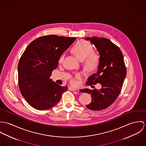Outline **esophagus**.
<instances>
[{"label": "esophagus", "instance_id": "obj_1", "mask_svg": "<svg viewBox=\"0 0 146 146\" xmlns=\"http://www.w3.org/2000/svg\"><path fill=\"white\" fill-rule=\"evenodd\" d=\"M69 90H71V91H76V90H77L76 88H72V87H69Z\"/></svg>", "mask_w": 146, "mask_h": 146}]
</instances>
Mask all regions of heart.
Instances as JSON below:
<instances>
[{"label": "heart", "instance_id": "b5f03b06", "mask_svg": "<svg viewBox=\"0 0 146 146\" xmlns=\"http://www.w3.org/2000/svg\"><path fill=\"white\" fill-rule=\"evenodd\" d=\"M72 52L80 61H83L84 68L90 73H94L98 70L100 65V57L95 52V49L92 44L86 41L82 40L77 42L71 48ZM64 59V55L62 54L59 58V63H62ZM82 75L76 74L72 77L69 80L70 83L76 86L79 83Z\"/></svg>", "mask_w": 146, "mask_h": 146}]
</instances>
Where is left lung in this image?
Masks as SVG:
<instances>
[{
    "label": "left lung",
    "instance_id": "1",
    "mask_svg": "<svg viewBox=\"0 0 146 146\" xmlns=\"http://www.w3.org/2000/svg\"><path fill=\"white\" fill-rule=\"evenodd\" d=\"M90 40L97 48L100 55V65L97 73L88 78V86L100 83V90H81V92L90 94L91 103L86 105L90 110L100 111L111 105L119 96L127 74L123 55L119 48L110 40L104 37L85 38Z\"/></svg>",
    "mask_w": 146,
    "mask_h": 146
}]
</instances>
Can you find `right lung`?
Listing matches in <instances>:
<instances>
[{
  "label": "right lung",
  "mask_w": 146,
  "mask_h": 146,
  "mask_svg": "<svg viewBox=\"0 0 146 146\" xmlns=\"http://www.w3.org/2000/svg\"><path fill=\"white\" fill-rule=\"evenodd\" d=\"M76 39L54 35L32 41L22 54L18 65L19 91L33 108L44 110L57 104L67 86L50 78L59 58Z\"/></svg>",
  "instance_id": "right-lung-1"
}]
</instances>
